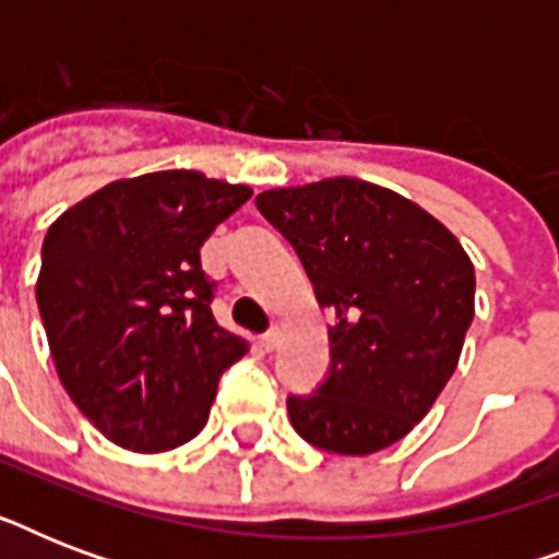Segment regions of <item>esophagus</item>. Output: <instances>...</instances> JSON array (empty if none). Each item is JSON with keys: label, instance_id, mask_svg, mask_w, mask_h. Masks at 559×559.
Listing matches in <instances>:
<instances>
[{"label": "esophagus", "instance_id": "1", "mask_svg": "<svg viewBox=\"0 0 559 559\" xmlns=\"http://www.w3.org/2000/svg\"><path fill=\"white\" fill-rule=\"evenodd\" d=\"M281 345V331L278 328H275V331H270V333H263L261 336V348L263 350H275Z\"/></svg>", "mask_w": 559, "mask_h": 559}]
</instances>
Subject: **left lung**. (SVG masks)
Wrapping results in <instances>:
<instances>
[{
    "instance_id": "8db88e82",
    "label": "left lung",
    "mask_w": 559,
    "mask_h": 559,
    "mask_svg": "<svg viewBox=\"0 0 559 559\" xmlns=\"http://www.w3.org/2000/svg\"><path fill=\"white\" fill-rule=\"evenodd\" d=\"M254 202L336 313L328 380L287 400L289 424L340 455L397 443L459 366L476 313L469 254L417 202L354 177L272 188Z\"/></svg>"
}]
</instances>
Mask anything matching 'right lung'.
<instances>
[{"instance_id":"right-lung-1","label":"right lung","mask_w":559,"mask_h":559,"mask_svg":"<svg viewBox=\"0 0 559 559\" xmlns=\"http://www.w3.org/2000/svg\"><path fill=\"white\" fill-rule=\"evenodd\" d=\"M249 197L200 170H156L109 182L48 226L37 305L57 377L118 447L191 441L219 373L249 350L211 316L214 281L200 263V246Z\"/></svg>"}]
</instances>
